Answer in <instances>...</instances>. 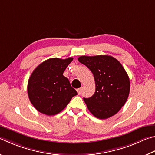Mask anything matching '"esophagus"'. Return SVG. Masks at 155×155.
Wrapping results in <instances>:
<instances>
[{"instance_id": "34e87169", "label": "esophagus", "mask_w": 155, "mask_h": 155, "mask_svg": "<svg viewBox=\"0 0 155 155\" xmlns=\"http://www.w3.org/2000/svg\"><path fill=\"white\" fill-rule=\"evenodd\" d=\"M82 89H83V87H81V88H78L77 89V92L78 94H81V91H82Z\"/></svg>"}]
</instances>
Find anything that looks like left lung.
Here are the masks:
<instances>
[{
	"label": "left lung",
	"instance_id": "8db88e82",
	"mask_svg": "<svg viewBox=\"0 0 155 155\" xmlns=\"http://www.w3.org/2000/svg\"><path fill=\"white\" fill-rule=\"evenodd\" d=\"M78 60L93 73L95 91L83 98L90 112L100 119L111 117L124 106L130 91L125 70L116 58L107 55L81 56Z\"/></svg>",
	"mask_w": 155,
	"mask_h": 155
}]
</instances>
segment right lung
<instances>
[{"mask_svg":"<svg viewBox=\"0 0 155 155\" xmlns=\"http://www.w3.org/2000/svg\"><path fill=\"white\" fill-rule=\"evenodd\" d=\"M72 60L50 58L34 70L28 83V94L38 112L48 116L57 114L78 94L63 75Z\"/></svg>","mask_w":155,"mask_h":155,"instance_id":"right-lung-1","label":"right lung"}]
</instances>
